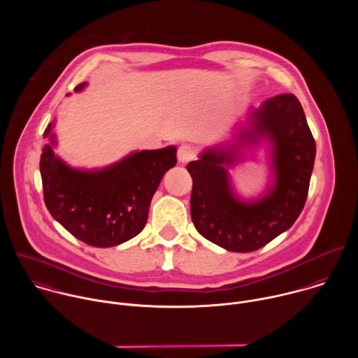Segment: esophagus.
<instances>
[{
    "mask_svg": "<svg viewBox=\"0 0 358 358\" xmlns=\"http://www.w3.org/2000/svg\"><path fill=\"white\" fill-rule=\"evenodd\" d=\"M177 157H178V162L188 163V162H191L196 157V150L191 144H182V145L178 147Z\"/></svg>",
    "mask_w": 358,
    "mask_h": 358,
    "instance_id": "esophagus-1",
    "label": "esophagus"
}]
</instances>
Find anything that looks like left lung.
I'll return each mask as SVG.
<instances>
[{"label": "left lung", "mask_w": 358, "mask_h": 358, "mask_svg": "<svg viewBox=\"0 0 358 358\" xmlns=\"http://www.w3.org/2000/svg\"><path fill=\"white\" fill-rule=\"evenodd\" d=\"M250 119L252 131H243L241 138L255 141L262 134L273 143L276 182L265 198L243 203L234 196L222 167L232 162V151L208 150L187 166L196 231L221 248L242 253L261 249L293 225L308 198L316 157L313 134L294 94L266 100Z\"/></svg>", "instance_id": "left-lung-1"}]
</instances>
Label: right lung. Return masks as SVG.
I'll return each mask as SVG.
<instances>
[{
    "label": "right lung",
    "instance_id": "1",
    "mask_svg": "<svg viewBox=\"0 0 358 358\" xmlns=\"http://www.w3.org/2000/svg\"><path fill=\"white\" fill-rule=\"evenodd\" d=\"M50 131L52 123L43 136H50L54 144ZM176 152L173 145L145 150L105 170L80 171L68 167L46 144L39 163L45 206L79 241L96 248L120 245L143 231L152 195L177 164Z\"/></svg>",
    "mask_w": 358,
    "mask_h": 358
}]
</instances>
